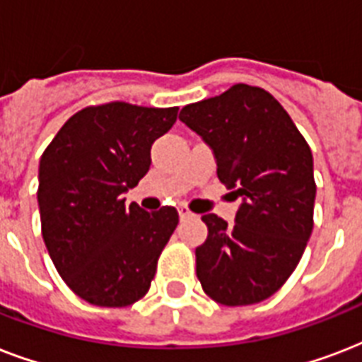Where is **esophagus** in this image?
Masks as SVG:
<instances>
[{"instance_id": "34e87169", "label": "esophagus", "mask_w": 362, "mask_h": 362, "mask_svg": "<svg viewBox=\"0 0 362 362\" xmlns=\"http://www.w3.org/2000/svg\"><path fill=\"white\" fill-rule=\"evenodd\" d=\"M178 216H180V220H189V218H195L193 212H189L187 206H178Z\"/></svg>"}]
</instances>
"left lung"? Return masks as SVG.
I'll list each match as a JSON object with an SVG mask.
<instances>
[{
    "label": "left lung",
    "instance_id": "obj_1",
    "mask_svg": "<svg viewBox=\"0 0 362 362\" xmlns=\"http://www.w3.org/2000/svg\"><path fill=\"white\" fill-rule=\"evenodd\" d=\"M180 120L210 146L240 206L235 223L204 214L197 278L212 300L246 306L274 295L314 229V158L286 109L263 88L235 84L186 105Z\"/></svg>",
    "mask_w": 362,
    "mask_h": 362
}]
</instances>
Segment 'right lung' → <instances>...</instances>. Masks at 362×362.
<instances>
[{"mask_svg": "<svg viewBox=\"0 0 362 362\" xmlns=\"http://www.w3.org/2000/svg\"><path fill=\"white\" fill-rule=\"evenodd\" d=\"M178 107L115 103L88 107L65 122L39 163L42 238L54 267L86 303L124 308L150 289L178 212L125 206L124 193L150 169L153 141Z\"/></svg>", "mask_w": 362, "mask_h": 362, "instance_id": "right-lung-1", "label": "right lung"}]
</instances>
